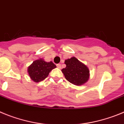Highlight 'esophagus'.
Returning a JSON list of instances; mask_svg holds the SVG:
<instances>
[{"label":"esophagus","mask_w":124,"mask_h":124,"mask_svg":"<svg viewBox=\"0 0 124 124\" xmlns=\"http://www.w3.org/2000/svg\"><path fill=\"white\" fill-rule=\"evenodd\" d=\"M56 65H57V67L59 68V69H61V63H57Z\"/></svg>","instance_id":"esophagus-1"}]
</instances>
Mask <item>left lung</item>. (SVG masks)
<instances>
[{
	"mask_svg": "<svg viewBox=\"0 0 124 124\" xmlns=\"http://www.w3.org/2000/svg\"><path fill=\"white\" fill-rule=\"evenodd\" d=\"M65 63L66 67L62 69V72L70 83L75 85H81L88 80V68L77 59L74 57L68 59L65 61Z\"/></svg>",
	"mask_w": 124,
	"mask_h": 124,
	"instance_id": "left-lung-1",
	"label": "left lung"
}]
</instances>
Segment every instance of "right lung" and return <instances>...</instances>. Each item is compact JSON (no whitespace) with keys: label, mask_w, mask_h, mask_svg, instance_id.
<instances>
[{"label":"right lung","mask_w":124,"mask_h":124,"mask_svg":"<svg viewBox=\"0 0 124 124\" xmlns=\"http://www.w3.org/2000/svg\"><path fill=\"white\" fill-rule=\"evenodd\" d=\"M56 65L52 62H47L43 59L34 61L28 67L29 75L34 82H39L47 77L49 73L52 69H55Z\"/></svg>","instance_id":"add662e5"}]
</instances>
